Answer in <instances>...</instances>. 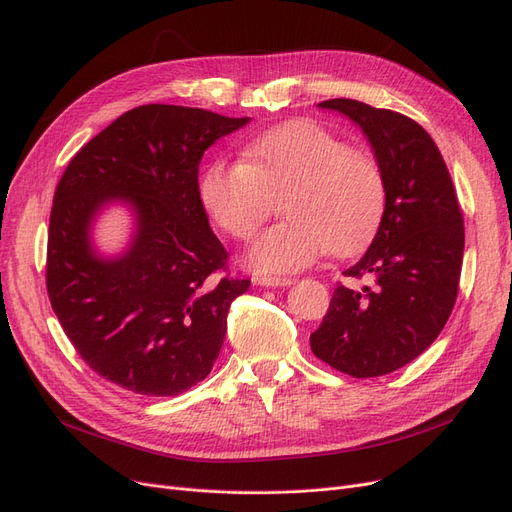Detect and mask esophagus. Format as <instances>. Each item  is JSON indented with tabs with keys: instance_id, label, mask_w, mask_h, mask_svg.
Here are the masks:
<instances>
[{
	"instance_id": "34e87169",
	"label": "esophagus",
	"mask_w": 512,
	"mask_h": 512,
	"mask_svg": "<svg viewBox=\"0 0 512 512\" xmlns=\"http://www.w3.org/2000/svg\"><path fill=\"white\" fill-rule=\"evenodd\" d=\"M254 281L262 287H287V285H291L289 277H271V275H260Z\"/></svg>"
}]
</instances>
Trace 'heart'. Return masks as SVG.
I'll return each mask as SVG.
<instances>
[{"instance_id": "obj_1", "label": "heart", "mask_w": 512, "mask_h": 512, "mask_svg": "<svg viewBox=\"0 0 512 512\" xmlns=\"http://www.w3.org/2000/svg\"><path fill=\"white\" fill-rule=\"evenodd\" d=\"M214 225L248 239L281 196L283 221L260 233L248 262L262 273H291L325 250L348 256L375 237L387 208L379 160L312 120H289L260 133L241 160L214 158L198 179Z\"/></svg>"}]
</instances>
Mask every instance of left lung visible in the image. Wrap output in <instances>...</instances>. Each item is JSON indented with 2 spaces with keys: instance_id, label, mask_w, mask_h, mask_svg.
<instances>
[{
  "instance_id": "left-lung-1",
  "label": "left lung",
  "mask_w": 512,
  "mask_h": 512,
  "mask_svg": "<svg viewBox=\"0 0 512 512\" xmlns=\"http://www.w3.org/2000/svg\"><path fill=\"white\" fill-rule=\"evenodd\" d=\"M369 137L387 179L379 231L339 283L310 350L339 373L381 377L421 356L448 323L460 281L465 225L448 166L415 120L358 100H325Z\"/></svg>"
}]
</instances>
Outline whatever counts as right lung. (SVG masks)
Here are the masks:
<instances>
[{
    "label": "right lung",
    "mask_w": 512,
    "mask_h": 512,
    "mask_svg": "<svg viewBox=\"0 0 512 512\" xmlns=\"http://www.w3.org/2000/svg\"><path fill=\"white\" fill-rule=\"evenodd\" d=\"M248 118L145 104L118 116L72 156L54 193L45 285L79 356L106 381L141 396H177L212 371L231 302L250 279L227 275L229 254L198 193L210 145ZM112 197L138 212L132 250H90L94 210Z\"/></svg>",
    "instance_id": "1"
}]
</instances>
